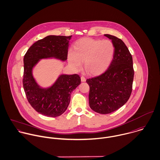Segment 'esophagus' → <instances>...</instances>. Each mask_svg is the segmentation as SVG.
<instances>
[{
  "mask_svg": "<svg viewBox=\"0 0 160 160\" xmlns=\"http://www.w3.org/2000/svg\"><path fill=\"white\" fill-rule=\"evenodd\" d=\"M81 81H82V82H85V81H86L85 77H84L83 76H82V77H81Z\"/></svg>",
  "mask_w": 160,
  "mask_h": 160,
  "instance_id": "1",
  "label": "esophagus"
}]
</instances>
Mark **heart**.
<instances>
[{
  "instance_id": "obj_1",
  "label": "heart",
  "mask_w": 160,
  "mask_h": 160,
  "mask_svg": "<svg viewBox=\"0 0 160 160\" xmlns=\"http://www.w3.org/2000/svg\"><path fill=\"white\" fill-rule=\"evenodd\" d=\"M115 48L108 40L82 38L75 42L73 50L68 52V60L75 70L79 69L83 61V69L90 75L104 71L113 58Z\"/></svg>"
}]
</instances>
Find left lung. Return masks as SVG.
<instances>
[{
    "instance_id": "1",
    "label": "left lung",
    "mask_w": 160,
    "mask_h": 160,
    "mask_svg": "<svg viewBox=\"0 0 160 160\" xmlns=\"http://www.w3.org/2000/svg\"><path fill=\"white\" fill-rule=\"evenodd\" d=\"M105 36L111 39L114 45L113 58L103 73L87 79L90 87V107L100 114L112 113L127 102L134 77L132 56L125 43L115 36Z\"/></svg>"
}]
</instances>
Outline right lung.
Instances as JSON below:
<instances>
[{
    "mask_svg": "<svg viewBox=\"0 0 160 160\" xmlns=\"http://www.w3.org/2000/svg\"><path fill=\"white\" fill-rule=\"evenodd\" d=\"M70 36L49 35L35 42L23 57V87L27 100L38 113L56 117L67 110L71 93L80 84L78 74L62 75L50 88L39 87L32 76L34 65L41 58L55 57L63 61L67 59Z\"/></svg>",
    "mask_w": 160,
    "mask_h": 160,
    "instance_id": "add662e5",
    "label": "right lung"
}]
</instances>
